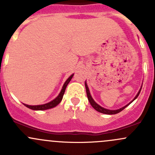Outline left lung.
I'll use <instances>...</instances> for the list:
<instances>
[{
  "label": "left lung",
  "mask_w": 155,
  "mask_h": 155,
  "mask_svg": "<svg viewBox=\"0 0 155 155\" xmlns=\"http://www.w3.org/2000/svg\"><path fill=\"white\" fill-rule=\"evenodd\" d=\"M85 89H86V93H87V99H88V101H89V103H90L91 105V107H93L94 109H95V110L97 111V112H101V113H104V114H107V115H115V114L118 113V112H121V111H122L123 109H125V108H126L127 107V106L129 105V104H130L131 103L133 102V101H135V100L137 99V97H138V96H139V94H140V91H141L142 86H143V85H142L141 87H140V91H139L138 93H137V94L136 95V97H135L134 98V100H133L132 101H130V102L129 104H127L126 106H124V107H123L120 108V109H115V110H112V109H105V108L102 107H101V106H100L99 104H97V103L95 102L94 101L93 98H92L91 95V94H90V91H89L88 87H87V85L86 81H85Z\"/></svg>",
  "instance_id": "obj_1"
}]
</instances>
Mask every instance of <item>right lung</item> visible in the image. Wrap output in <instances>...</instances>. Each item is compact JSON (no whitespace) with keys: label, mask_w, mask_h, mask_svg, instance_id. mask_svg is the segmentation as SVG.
I'll use <instances>...</instances> for the list:
<instances>
[{"label":"right lung","mask_w":155,"mask_h":155,"mask_svg":"<svg viewBox=\"0 0 155 155\" xmlns=\"http://www.w3.org/2000/svg\"><path fill=\"white\" fill-rule=\"evenodd\" d=\"M73 75L74 74H72L71 76H70V77L67 79L66 82H65L64 84L61 91V92L59 93V94L58 95L57 97L54 98L53 101H50V102L47 103V104H42V105L31 106V105H27V104H24L26 107L29 108V109H33V110H46V109H51V108H54V107H56V106L58 105V104L61 103V101H62V98H63L64 94L66 87H67V86H68L69 82H70V80H71L72 78H73Z\"/></svg>","instance_id":"right-lung-1"}]
</instances>
